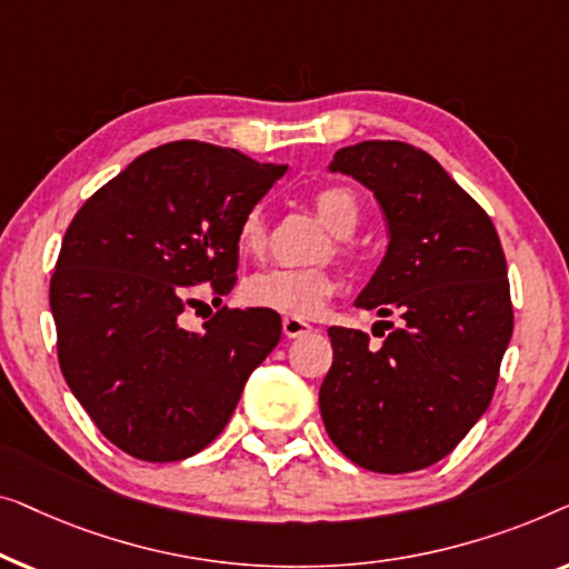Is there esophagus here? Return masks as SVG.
I'll use <instances>...</instances> for the list:
<instances>
[{
  "label": "esophagus",
  "instance_id": "34e87169",
  "mask_svg": "<svg viewBox=\"0 0 569 569\" xmlns=\"http://www.w3.org/2000/svg\"><path fill=\"white\" fill-rule=\"evenodd\" d=\"M315 327L309 322H303V319H293V317H286L283 319V335L286 338H301V335H309Z\"/></svg>",
  "mask_w": 569,
  "mask_h": 569
}]
</instances>
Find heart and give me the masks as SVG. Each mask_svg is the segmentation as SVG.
I'll use <instances>...</instances> for the list:
<instances>
[{"label":"heart","instance_id":"1","mask_svg":"<svg viewBox=\"0 0 569 569\" xmlns=\"http://www.w3.org/2000/svg\"><path fill=\"white\" fill-rule=\"evenodd\" d=\"M315 208L319 219L335 234L332 252H348V237L361 227L363 206L350 188L330 186L315 196ZM268 244V221L262 208H250L237 227V247L242 254L260 258ZM335 278L325 270H291L273 268L254 273L242 286V299L250 307L276 311V315L293 319H315L325 311L327 301L332 299Z\"/></svg>","mask_w":569,"mask_h":569}]
</instances>
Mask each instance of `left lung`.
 I'll return each mask as SVG.
<instances>
[{
    "instance_id": "1",
    "label": "left lung",
    "mask_w": 569,
    "mask_h": 569,
    "mask_svg": "<svg viewBox=\"0 0 569 569\" xmlns=\"http://www.w3.org/2000/svg\"><path fill=\"white\" fill-rule=\"evenodd\" d=\"M327 170L350 174L381 206L389 244L356 307L399 325L387 322L381 348H368L361 330H327L325 430L363 469H426L482 418L498 383L513 335L500 237L475 198L410 143L361 141L335 151Z\"/></svg>"
}]
</instances>
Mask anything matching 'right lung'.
<instances>
[{
  "label": "right lung",
  "instance_id": "right-lung-1",
  "mask_svg": "<svg viewBox=\"0 0 569 569\" xmlns=\"http://www.w3.org/2000/svg\"><path fill=\"white\" fill-rule=\"evenodd\" d=\"M237 149L172 141L136 157L69 223L51 278L59 363L100 433L141 461H180L227 428L281 317L227 309L186 330L190 286L229 293L237 227L281 180Z\"/></svg>",
  "mask_w": 569,
  "mask_h": 569
}]
</instances>
